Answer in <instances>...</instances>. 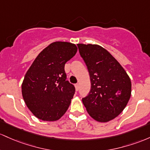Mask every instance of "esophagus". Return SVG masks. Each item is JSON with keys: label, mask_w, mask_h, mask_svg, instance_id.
I'll return each instance as SVG.
<instances>
[{"label": "esophagus", "mask_w": 150, "mask_h": 150, "mask_svg": "<svg viewBox=\"0 0 150 150\" xmlns=\"http://www.w3.org/2000/svg\"><path fill=\"white\" fill-rule=\"evenodd\" d=\"M75 88H76V91H78L79 88V83H76L75 84Z\"/></svg>", "instance_id": "esophagus-1"}]
</instances>
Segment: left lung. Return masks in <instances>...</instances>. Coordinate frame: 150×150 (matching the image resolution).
<instances>
[{
  "instance_id": "8db88e82",
  "label": "left lung",
  "mask_w": 150,
  "mask_h": 150,
  "mask_svg": "<svg viewBox=\"0 0 150 150\" xmlns=\"http://www.w3.org/2000/svg\"><path fill=\"white\" fill-rule=\"evenodd\" d=\"M88 69L91 90L82 98L87 112L94 120L105 122L117 117L131 96L130 79L119 62L106 50L97 45H77Z\"/></svg>"
}]
</instances>
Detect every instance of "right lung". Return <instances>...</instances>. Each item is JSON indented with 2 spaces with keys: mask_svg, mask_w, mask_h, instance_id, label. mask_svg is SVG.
<instances>
[{
  "mask_svg": "<svg viewBox=\"0 0 150 150\" xmlns=\"http://www.w3.org/2000/svg\"><path fill=\"white\" fill-rule=\"evenodd\" d=\"M76 52L74 44L55 42L39 54L27 71L22 94L27 106L38 118L54 121L66 112L75 87L67 81L64 65Z\"/></svg>",
  "mask_w": 150,
  "mask_h": 150,
  "instance_id": "add662e5",
  "label": "right lung"
}]
</instances>
